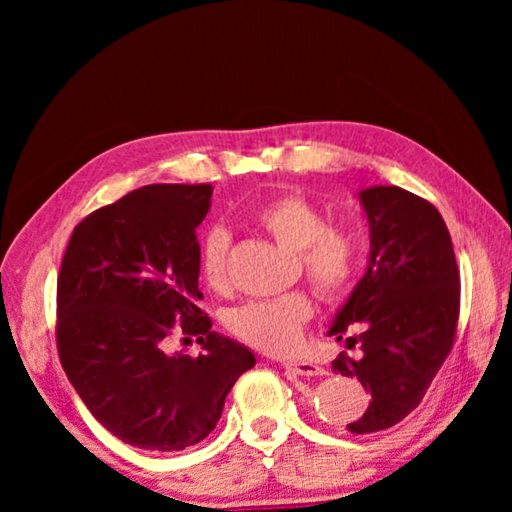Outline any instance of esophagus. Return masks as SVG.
<instances>
[{
  "label": "esophagus",
  "mask_w": 512,
  "mask_h": 512,
  "mask_svg": "<svg viewBox=\"0 0 512 512\" xmlns=\"http://www.w3.org/2000/svg\"><path fill=\"white\" fill-rule=\"evenodd\" d=\"M282 366L296 372V375H305V377H314V375H325V368L318 366L314 361H305V359H287L282 361Z\"/></svg>",
  "instance_id": "esophagus-1"
}]
</instances>
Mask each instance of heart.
Masks as SVG:
<instances>
[{"instance_id": "heart-1", "label": "heart", "mask_w": 512, "mask_h": 512, "mask_svg": "<svg viewBox=\"0 0 512 512\" xmlns=\"http://www.w3.org/2000/svg\"><path fill=\"white\" fill-rule=\"evenodd\" d=\"M257 223L277 244L298 253L302 271L325 298H336L350 287L357 273V237L345 228H329L325 214L300 194H284L255 212ZM230 232L223 225L207 230L201 241V271L210 287L225 284ZM314 314L307 293L291 291L275 298L244 302L225 316L230 332L266 352L296 348L302 327Z\"/></svg>"}]
</instances>
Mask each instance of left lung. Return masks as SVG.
I'll use <instances>...</instances> for the list:
<instances>
[{
    "label": "left lung",
    "instance_id": "left-lung-1",
    "mask_svg": "<svg viewBox=\"0 0 512 512\" xmlns=\"http://www.w3.org/2000/svg\"><path fill=\"white\" fill-rule=\"evenodd\" d=\"M370 230L368 266L327 334L359 354H339L332 370L354 377L370 404L350 433H372L404 420L422 402L452 350L458 323L454 246L443 216L424 198L395 185L357 194Z\"/></svg>",
    "mask_w": 512,
    "mask_h": 512
}]
</instances>
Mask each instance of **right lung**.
Segmentation results:
<instances>
[{"mask_svg": "<svg viewBox=\"0 0 512 512\" xmlns=\"http://www.w3.org/2000/svg\"><path fill=\"white\" fill-rule=\"evenodd\" d=\"M210 185H146L76 225L58 275V354L76 393L112 436L151 452L207 438L255 354L212 332L198 302L196 228ZM176 322L204 354L163 352Z\"/></svg>", "mask_w": 512, "mask_h": 512, "instance_id": "1", "label": "right lung"}]
</instances>
